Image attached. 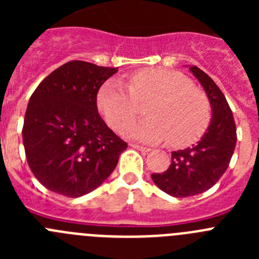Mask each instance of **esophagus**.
I'll return each mask as SVG.
<instances>
[{
  "instance_id": "1",
  "label": "esophagus",
  "mask_w": 259,
  "mask_h": 259,
  "mask_svg": "<svg viewBox=\"0 0 259 259\" xmlns=\"http://www.w3.org/2000/svg\"><path fill=\"white\" fill-rule=\"evenodd\" d=\"M130 146H132V148H135V149H137V150H141V152H145V153L150 152L149 148H146V146H141V145H139V144L131 143L130 144Z\"/></svg>"
}]
</instances>
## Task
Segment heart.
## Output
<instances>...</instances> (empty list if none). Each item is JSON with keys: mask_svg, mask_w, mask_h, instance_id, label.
Here are the masks:
<instances>
[{"mask_svg": "<svg viewBox=\"0 0 259 259\" xmlns=\"http://www.w3.org/2000/svg\"><path fill=\"white\" fill-rule=\"evenodd\" d=\"M148 102V118L132 122L140 105ZM97 104L106 122L114 130L122 128L124 136L149 143L168 140L174 148L196 143L211 118L206 93L184 74L168 68L137 71L128 79V87L116 79L109 80L100 89Z\"/></svg>", "mask_w": 259, "mask_h": 259, "instance_id": "b5f03b06", "label": "heart"}]
</instances>
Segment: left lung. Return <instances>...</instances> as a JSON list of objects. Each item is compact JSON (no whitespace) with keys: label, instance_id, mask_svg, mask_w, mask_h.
<instances>
[{"label":"left lung","instance_id":"8db88e82","mask_svg":"<svg viewBox=\"0 0 259 259\" xmlns=\"http://www.w3.org/2000/svg\"><path fill=\"white\" fill-rule=\"evenodd\" d=\"M189 70L209 97L211 122L196 145L171 153V164L164 172L152 174L158 188L179 198L196 196L211 188L228 168L237 140L232 111L219 87L197 66Z\"/></svg>","mask_w":259,"mask_h":259}]
</instances>
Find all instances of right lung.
Segmentation results:
<instances>
[{
  "label": "right lung",
  "instance_id": "1",
  "mask_svg": "<svg viewBox=\"0 0 259 259\" xmlns=\"http://www.w3.org/2000/svg\"><path fill=\"white\" fill-rule=\"evenodd\" d=\"M118 68L71 61L48 75L29 98L23 145L36 179L49 191L80 197L101 185L127 143L98 114L97 93Z\"/></svg>",
  "mask_w": 259,
  "mask_h": 259
}]
</instances>
